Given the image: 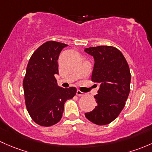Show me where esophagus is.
<instances>
[{"instance_id": "obj_1", "label": "esophagus", "mask_w": 152, "mask_h": 152, "mask_svg": "<svg viewBox=\"0 0 152 152\" xmlns=\"http://www.w3.org/2000/svg\"><path fill=\"white\" fill-rule=\"evenodd\" d=\"M76 95H77L78 96H84V95H85V94H84V92H81L80 90H79V89H78V90L76 91Z\"/></svg>"}]
</instances>
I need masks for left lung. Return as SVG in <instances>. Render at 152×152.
Segmentation results:
<instances>
[{
	"instance_id": "1",
	"label": "left lung",
	"mask_w": 152,
	"mask_h": 152,
	"mask_svg": "<svg viewBox=\"0 0 152 152\" xmlns=\"http://www.w3.org/2000/svg\"><path fill=\"white\" fill-rule=\"evenodd\" d=\"M84 52L95 60L92 81L100 84L94 96L97 106L85 116L94 124L105 125L113 122L125 105L130 93V68L122 52L114 47L86 48Z\"/></svg>"
}]
</instances>
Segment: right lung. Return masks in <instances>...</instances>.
Returning a JSON list of instances; mask_svg holds the SVG:
<instances>
[{
    "instance_id": "add662e5",
    "label": "right lung",
    "mask_w": 152,
    "mask_h": 152,
    "mask_svg": "<svg viewBox=\"0 0 152 152\" xmlns=\"http://www.w3.org/2000/svg\"><path fill=\"white\" fill-rule=\"evenodd\" d=\"M66 44L49 41L34 52L28 62L23 80L25 104L36 124L49 127L63 116L65 103L73 98L76 88L64 89L57 85L59 55Z\"/></svg>"
}]
</instances>
